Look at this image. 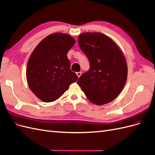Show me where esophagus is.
Listing matches in <instances>:
<instances>
[{
    "mask_svg": "<svg viewBox=\"0 0 155 155\" xmlns=\"http://www.w3.org/2000/svg\"><path fill=\"white\" fill-rule=\"evenodd\" d=\"M76 74H77L78 77L79 78V77H80V76H81V72H78L76 73Z\"/></svg>",
    "mask_w": 155,
    "mask_h": 155,
    "instance_id": "esophagus-1",
    "label": "esophagus"
}]
</instances>
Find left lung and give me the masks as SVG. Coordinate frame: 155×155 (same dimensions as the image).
Instances as JSON below:
<instances>
[{
	"instance_id": "left-lung-1",
	"label": "left lung",
	"mask_w": 155,
	"mask_h": 155,
	"mask_svg": "<svg viewBox=\"0 0 155 155\" xmlns=\"http://www.w3.org/2000/svg\"><path fill=\"white\" fill-rule=\"evenodd\" d=\"M78 44L90 62V69L78 85L90 101L101 106L117 97L126 83L128 68L123 53L111 38L100 32H83Z\"/></svg>"
}]
</instances>
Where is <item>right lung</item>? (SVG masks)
I'll list each match as a JSON object with an SVG mask.
<instances>
[{"label":"right lung","instance_id":"obj_1","mask_svg":"<svg viewBox=\"0 0 155 155\" xmlns=\"http://www.w3.org/2000/svg\"><path fill=\"white\" fill-rule=\"evenodd\" d=\"M75 43L70 35L55 32L44 38L32 52L27 65V81L41 101H55L76 81L78 77L71 71L67 57Z\"/></svg>","mask_w":155,"mask_h":155}]
</instances>
